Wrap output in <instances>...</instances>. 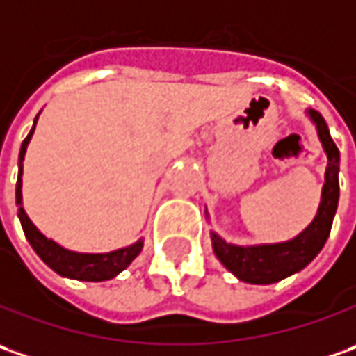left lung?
Masks as SVG:
<instances>
[{"label": "left lung", "mask_w": 356, "mask_h": 356, "mask_svg": "<svg viewBox=\"0 0 356 356\" xmlns=\"http://www.w3.org/2000/svg\"><path fill=\"white\" fill-rule=\"evenodd\" d=\"M307 115L317 125V133L323 149L327 153V171L325 185L321 193V205L311 225L299 233L295 239L270 245H231L221 239L217 233H211L213 251L217 259L229 269L239 281L251 285H270L283 281L286 277L305 269L315 257L321 253L331 233L332 217L339 205V149L331 139L329 127L321 113L309 109ZM209 217V215H207Z\"/></svg>", "instance_id": "obj_1"}]
</instances>
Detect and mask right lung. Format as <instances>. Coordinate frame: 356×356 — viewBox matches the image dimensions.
Instances as JSON below:
<instances>
[{"label": "right lung", "mask_w": 356, "mask_h": 356, "mask_svg": "<svg viewBox=\"0 0 356 356\" xmlns=\"http://www.w3.org/2000/svg\"><path fill=\"white\" fill-rule=\"evenodd\" d=\"M38 117H35L33 127L24 139L22 149H19V175H17V185H15V203L19 207L17 209V217L22 221L25 237L29 241V245L33 247V251L39 255V259L49 269H54L57 275L67 277V279H77V281H93V283L109 281V279L117 277L123 269H127L133 259L141 253L143 239L135 241L129 247L109 251V253H75V251H70V249L57 245L55 241L47 239L38 227L31 223V219L27 217V213L22 207V173H24L25 151H27V145L31 141Z\"/></svg>", "instance_id": "right-lung-1"}]
</instances>
